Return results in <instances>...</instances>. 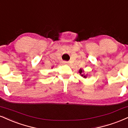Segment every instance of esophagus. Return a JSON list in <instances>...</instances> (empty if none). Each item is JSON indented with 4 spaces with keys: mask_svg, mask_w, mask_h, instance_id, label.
<instances>
[{
    "mask_svg": "<svg viewBox=\"0 0 128 128\" xmlns=\"http://www.w3.org/2000/svg\"><path fill=\"white\" fill-rule=\"evenodd\" d=\"M69 62H68V61H63V63H64V64H68Z\"/></svg>",
    "mask_w": 128,
    "mask_h": 128,
    "instance_id": "1",
    "label": "esophagus"
}]
</instances>
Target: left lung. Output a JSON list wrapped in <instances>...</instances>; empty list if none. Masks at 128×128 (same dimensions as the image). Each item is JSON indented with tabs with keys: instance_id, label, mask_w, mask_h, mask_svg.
Instances as JSON below:
<instances>
[{
	"instance_id": "8db88e82",
	"label": "left lung",
	"mask_w": 128,
	"mask_h": 128,
	"mask_svg": "<svg viewBox=\"0 0 128 128\" xmlns=\"http://www.w3.org/2000/svg\"><path fill=\"white\" fill-rule=\"evenodd\" d=\"M79 73H80V74L81 76L83 77V78H86V75H84V71L82 70V69H80Z\"/></svg>"
}]
</instances>
